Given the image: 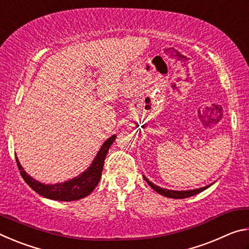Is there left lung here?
<instances>
[{
	"instance_id": "8db88e82",
	"label": "left lung",
	"mask_w": 249,
	"mask_h": 249,
	"mask_svg": "<svg viewBox=\"0 0 249 249\" xmlns=\"http://www.w3.org/2000/svg\"><path fill=\"white\" fill-rule=\"evenodd\" d=\"M144 179L146 180V182L148 183L151 188L154 189L156 192H158L159 195L161 196H165L167 197H171V199H185V197H189V196H196L197 193L202 192L205 189H208L210 185H206V187L203 188H200V189H196V190H189V191H175V190H167V189H162L158 187V185L154 184L153 182H150V181L146 178L144 176Z\"/></svg>"
}]
</instances>
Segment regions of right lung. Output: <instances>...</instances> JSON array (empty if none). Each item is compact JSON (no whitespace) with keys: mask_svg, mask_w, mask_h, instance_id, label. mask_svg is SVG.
Returning <instances> with one entry per match:
<instances>
[{"mask_svg":"<svg viewBox=\"0 0 249 249\" xmlns=\"http://www.w3.org/2000/svg\"><path fill=\"white\" fill-rule=\"evenodd\" d=\"M115 138V135H113V136L109 137L107 141H105L102 147H101V149L99 150L98 155H96L95 159L93 160V162H92V165L88 168V170L78 176L77 178L71 179L64 183L44 184L38 182V181L33 179L31 176H28L26 172L24 171L16 156L15 158L16 162H18V169L20 170V176L23 177L25 182H26L34 191L38 193L41 196H45L50 200L75 201L89 196L90 193L94 190L96 185H98L101 179V175H102L105 157H107L109 147H111L113 142H114Z\"/></svg>","mask_w":249,"mask_h":249,"instance_id":"1","label":"right lung"}]
</instances>
